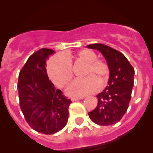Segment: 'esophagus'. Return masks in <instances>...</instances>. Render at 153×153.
<instances>
[{
    "label": "esophagus",
    "instance_id": "34e87169",
    "mask_svg": "<svg viewBox=\"0 0 153 153\" xmlns=\"http://www.w3.org/2000/svg\"><path fill=\"white\" fill-rule=\"evenodd\" d=\"M83 99V97H73V98H71V100L72 101H76V100H82Z\"/></svg>",
    "mask_w": 153,
    "mask_h": 153
}]
</instances>
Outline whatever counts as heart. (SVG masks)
Returning <instances> with one entry per match:
<instances>
[{
	"mask_svg": "<svg viewBox=\"0 0 153 153\" xmlns=\"http://www.w3.org/2000/svg\"><path fill=\"white\" fill-rule=\"evenodd\" d=\"M84 64L81 74L83 79L74 81L67 89V94L71 97H84L95 93L102 86L109 76V69L103 60L97 59V55L90 50H81L75 55L66 54L56 56L48 63V74L51 80L60 88H63L70 83L73 78V62Z\"/></svg>",
	"mask_w": 153,
	"mask_h": 153,
	"instance_id": "1",
	"label": "heart"
}]
</instances>
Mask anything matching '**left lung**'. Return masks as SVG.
Masks as SVG:
<instances>
[{"label":"left lung","instance_id":"obj_1","mask_svg":"<svg viewBox=\"0 0 153 153\" xmlns=\"http://www.w3.org/2000/svg\"><path fill=\"white\" fill-rule=\"evenodd\" d=\"M90 49L101 52L109 69L108 86L97 96L98 103L88 113L90 120L100 126L120 121L129 107L134 84V68L122 53L102 44H90Z\"/></svg>","mask_w":153,"mask_h":153}]
</instances>
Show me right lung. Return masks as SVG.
Listing matches in <instances>:
<instances>
[{"instance_id":"1","label":"right lung","mask_w":153,"mask_h":153,"mask_svg":"<svg viewBox=\"0 0 153 153\" xmlns=\"http://www.w3.org/2000/svg\"><path fill=\"white\" fill-rule=\"evenodd\" d=\"M54 51L42 48L31 55L20 71L17 83L21 111L30 126L51 135L67 125L71 100L49 79L46 62Z\"/></svg>"}]
</instances>
